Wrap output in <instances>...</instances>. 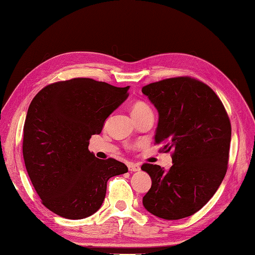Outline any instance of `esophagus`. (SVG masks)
<instances>
[{
	"label": "esophagus",
	"instance_id": "34e87169",
	"mask_svg": "<svg viewBox=\"0 0 255 255\" xmlns=\"http://www.w3.org/2000/svg\"><path fill=\"white\" fill-rule=\"evenodd\" d=\"M128 169L130 170V172H139L140 166L138 165V164L130 163V164H128Z\"/></svg>",
	"mask_w": 255,
	"mask_h": 255
}]
</instances>
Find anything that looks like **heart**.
<instances>
[{"label": "heart", "instance_id": "b5f03b06", "mask_svg": "<svg viewBox=\"0 0 255 255\" xmlns=\"http://www.w3.org/2000/svg\"><path fill=\"white\" fill-rule=\"evenodd\" d=\"M146 112H151L149 106L143 101H136L135 104L131 106V115L132 116H138L141 115Z\"/></svg>", "mask_w": 255, "mask_h": 255}]
</instances>
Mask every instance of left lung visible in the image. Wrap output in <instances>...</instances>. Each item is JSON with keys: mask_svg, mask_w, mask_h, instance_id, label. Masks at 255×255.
I'll list each match as a JSON object with an SVG mask.
<instances>
[{"mask_svg": "<svg viewBox=\"0 0 255 255\" xmlns=\"http://www.w3.org/2000/svg\"><path fill=\"white\" fill-rule=\"evenodd\" d=\"M158 112L155 143L174 149L173 166L143 164L151 187L142 204L152 215L179 220L200 211L228 169L231 123L219 97L205 83L178 77L141 89Z\"/></svg>", "mask_w": 255, "mask_h": 255, "instance_id": "obj_1", "label": "left lung"}]
</instances>
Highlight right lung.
<instances>
[{
  "label": "right lung",
  "mask_w": 255,
  "mask_h": 255,
  "mask_svg": "<svg viewBox=\"0 0 255 255\" xmlns=\"http://www.w3.org/2000/svg\"><path fill=\"white\" fill-rule=\"evenodd\" d=\"M129 86L89 78L44 87L31 101L23 128V158L42 204L69 220L90 216L103 205L107 182L128 172L114 158L88 149L92 135L128 97Z\"/></svg>",
  "instance_id": "obj_1"
}]
</instances>
